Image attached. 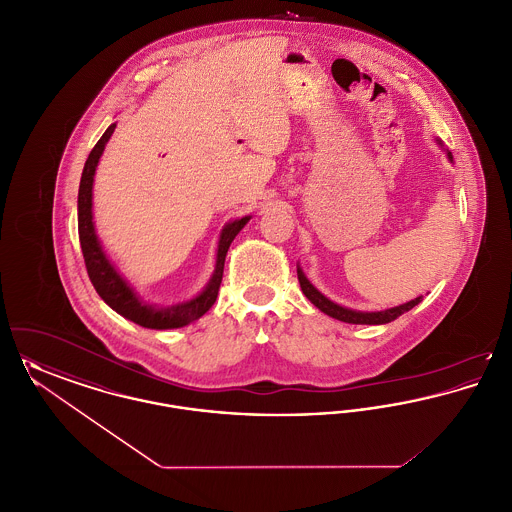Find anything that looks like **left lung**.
I'll use <instances>...</instances> for the list:
<instances>
[{
    "label": "left lung",
    "instance_id": "left-lung-1",
    "mask_svg": "<svg viewBox=\"0 0 512 512\" xmlns=\"http://www.w3.org/2000/svg\"><path fill=\"white\" fill-rule=\"evenodd\" d=\"M439 146L443 147L441 140H436ZM445 149V147H443ZM447 153V159L453 163V155L449 149H445ZM297 278H299V286H301V292L305 293V297L317 307L318 311H322L324 315L328 317L336 318L341 322H349V324H388L391 320H395L397 317H401L403 313L411 311L414 305H418L422 301V295L414 297L411 301L403 303V305H397V307H391L386 311H374V313H368V311H355V309H347V307H341L338 303H334L332 299H328L322 292H318L317 288L309 282V278L305 276L303 268L299 267L297 263Z\"/></svg>",
    "mask_w": 512,
    "mask_h": 512
}]
</instances>
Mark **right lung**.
<instances>
[{
	"instance_id": "obj_1",
	"label": "right lung",
	"mask_w": 512,
	"mask_h": 512,
	"mask_svg": "<svg viewBox=\"0 0 512 512\" xmlns=\"http://www.w3.org/2000/svg\"><path fill=\"white\" fill-rule=\"evenodd\" d=\"M117 122H113L103 136L99 138L98 144L92 149V153L86 159L82 178H80V188H78V238H80V247L84 255V263L88 276L99 293V297L121 317L128 318L144 328L151 330H171V328H182L194 322L197 318L203 317L217 301L219 295L220 282H222V272H224V259L228 253V247L234 242V238L240 234V230L251 219V215L242 217V219L230 220L222 226L219 236V245H217V261H215V270L205 284L201 292L194 295L188 301L169 305V307H157L144 301L140 293L136 292L130 282L121 274V270L113 265V261L107 257L103 245L99 242L98 232H96V222H94V176L98 169L99 159L105 151V146L115 132Z\"/></svg>"
}]
</instances>
